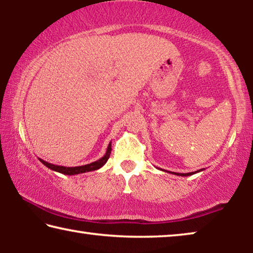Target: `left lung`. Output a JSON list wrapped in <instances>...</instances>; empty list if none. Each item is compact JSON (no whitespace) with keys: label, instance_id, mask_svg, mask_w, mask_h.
Returning a JSON list of instances; mask_svg holds the SVG:
<instances>
[{"label":"left lung","instance_id":"1","mask_svg":"<svg viewBox=\"0 0 253 253\" xmlns=\"http://www.w3.org/2000/svg\"><path fill=\"white\" fill-rule=\"evenodd\" d=\"M203 169H204L196 170V172H191V173H175V172H169V173L178 175V176H190V175H193V174H195V173H199V172H201V170H203ZM162 170H164V169H162Z\"/></svg>","mask_w":253,"mask_h":253}]
</instances>
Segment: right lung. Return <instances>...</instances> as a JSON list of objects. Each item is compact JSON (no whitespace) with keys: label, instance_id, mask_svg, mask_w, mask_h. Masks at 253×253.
I'll return each mask as SVG.
<instances>
[{"label":"right lung","instance_id":"right-lung-1","mask_svg":"<svg viewBox=\"0 0 253 253\" xmlns=\"http://www.w3.org/2000/svg\"><path fill=\"white\" fill-rule=\"evenodd\" d=\"M110 153H111V142L108 144V147H107V151H106L105 155L102 156L101 158H99L98 161L90 163V164L75 166V168H67V166L51 164V163H48V162H45L43 160H41V158H39V161L42 163V164L45 165L48 169L54 170V172L65 174V175H77V174H83V173H85V172H92V170L99 169L100 168H102V166L106 164L107 161H108V158L110 156Z\"/></svg>","mask_w":253,"mask_h":253}]
</instances>
